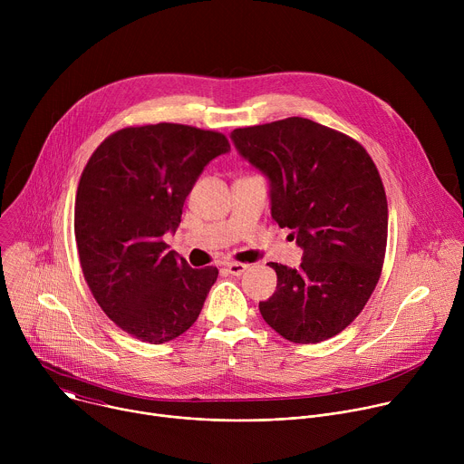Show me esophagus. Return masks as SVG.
Segmentation results:
<instances>
[{"label": "esophagus", "mask_w": 464, "mask_h": 464, "mask_svg": "<svg viewBox=\"0 0 464 464\" xmlns=\"http://www.w3.org/2000/svg\"><path fill=\"white\" fill-rule=\"evenodd\" d=\"M226 270L231 274V276H242L246 270H247V266L246 264H240V262H227L226 264Z\"/></svg>", "instance_id": "1"}]
</instances>
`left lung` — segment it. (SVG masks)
I'll return each instance as SVG.
<instances>
[{
  "mask_svg": "<svg viewBox=\"0 0 464 464\" xmlns=\"http://www.w3.org/2000/svg\"><path fill=\"white\" fill-rule=\"evenodd\" d=\"M240 158L270 185L272 218L303 249L299 268L270 262L277 290L258 310L294 343L340 334L369 301L387 242L385 190L365 149L303 117L237 128Z\"/></svg>",
  "mask_w": 464,
  "mask_h": 464,
  "instance_id": "8db88e82",
  "label": "left lung"
}]
</instances>
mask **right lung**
I'll use <instances>...</instances> for the list:
<instances>
[{
  "mask_svg": "<svg viewBox=\"0 0 464 464\" xmlns=\"http://www.w3.org/2000/svg\"><path fill=\"white\" fill-rule=\"evenodd\" d=\"M226 136L185 124L122 128L90 158L75 198V238L86 283L124 333L154 345L198 319L218 277L190 268L163 242L181 222L185 198Z\"/></svg>",
  "mask_w": 464,
  "mask_h": 464,
  "instance_id": "add662e5",
  "label": "right lung"
}]
</instances>
